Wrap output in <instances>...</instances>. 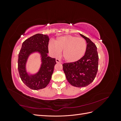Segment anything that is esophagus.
Wrapping results in <instances>:
<instances>
[{
	"instance_id": "34e87169",
	"label": "esophagus",
	"mask_w": 121,
	"mask_h": 121,
	"mask_svg": "<svg viewBox=\"0 0 121 121\" xmlns=\"http://www.w3.org/2000/svg\"><path fill=\"white\" fill-rule=\"evenodd\" d=\"M56 62L57 63H61V61L59 59H58V58H56Z\"/></svg>"
}]
</instances>
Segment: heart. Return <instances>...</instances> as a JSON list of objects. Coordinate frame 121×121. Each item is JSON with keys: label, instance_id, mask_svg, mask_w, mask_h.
I'll return each mask as SVG.
<instances>
[{"label": "heart", "instance_id": "heart-1", "mask_svg": "<svg viewBox=\"0 0 121 121\" xmlns=\"http://www.w3.org/2000/svg\"><path fill=\"white\" fill-rule=\"evenodd\" d=\"M87 44L82 38L72 35H65L58 38L55 43L50 42L49 52L57 56L63 51V57L68 63H75L80 60L85 54Z\"/></svg>", "mask_w": 121, "mask_h": 121}]
</instances>
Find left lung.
Listing matches in <instances>:
<instances>
[{"label":"left lung","mask_w":121,"mask_h":121,"mask_svg":"<svg viewBox=\"0 0 121 121\" xmlns=\"http://www.w3.org/2000/svg\"><path fill=\"white\" fill-rule=\"evenodd\" d=\"M86 40L85 54L75 63H64L63 70L68 81L75 87H83L92 83L95 78L98 67L97 47L91 40L80 34Z\"/></svg>","instance_id":"obj_1"}]
</instances>
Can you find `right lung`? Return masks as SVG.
I'll list each match as a JSON object with an SVG mask.
<instances>
[{
    "label": "right lung",
    "instance_id": "right-lung-1",
    "mask_svg": "<svg viewBox=\"0 0 121 121\" xmlns=\"http://www.w3.org/2000/svg\"><path fill=\"white\" fill-rule=\"evenodd\" d=\"M48 35L37 34L28 38L23 43L18 58V71L22 81L30 89L44 88L49 84L53 74L56 58L47 56L48 53ZM38 52L41 54L42 64L39 72L29 75L25 69V64L30 54Z\"/></svg>",
    "mask_w": 121,
    "mask_h": 121
}]
</instances>
